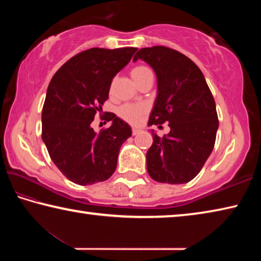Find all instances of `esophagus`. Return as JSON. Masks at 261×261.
<instances>
[{"mask_svg":"<svg viewBox=\"0 0 261 261\" xmlns=\"http://www.w3.org/2000/svg\"><path fill=\"white\" fill-rule=\"evenodd\" d=\"M138 134H140V129H137V127H134V129H132V135L136 136V135H138Z\"/></svg>","mask_w":261,"mask_h":261,"instance_id":"esophagus-1","label":"esophagus"}]
</instances>
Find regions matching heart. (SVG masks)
I'll list each match as a JSON object with an SVG mask.
<instances>
[{
    "label": "heart",
    "mask_w": 261,
    "mask_h": 261,
    "mask_svg": "<svg viewBox=\"0 0 261 261\" xmlns=\"http://www.w3.org/2000/svg\"><path fill=\"white\" fill-rule=\"evenodd\" d=\"M130 74L134 81L137 83V85H139L141 82H144L145 79L153 76L152 71L147 67L144 65H138L131 69ZM146 113V107L144 105H123L117 110L118 116L125 122L130 123V124H138L141 121V118Z\"/></svg>",
    "instance_id": "heart-1"
}]
</instances>
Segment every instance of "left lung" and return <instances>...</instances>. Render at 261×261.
<instances>
[{"label":"left lung","instance_id":"left-lung-1","mask_svg":"<svg viewBox=\"0 0 261 261\" xmlns=\"http://www.w3.org/2000/svg\"><path fill=\"white\" fill-rule=\"evenodd\" d=\"M144 60L158 78V96L149 125L168 123L170 132H154L146 153L147 171L160 183H188L199 174L214 148L219 127L215 101L193 61L171 48H141L134 61Z\"/></svg>","mask_w":261,"mask_h":261}]
</instances>
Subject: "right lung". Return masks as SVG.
Returning a JSON list of instances; mask_svg holds the SVG:
<instances>
[{"label": "right lung", "mask_w": 261, "mask_h": 261, "mask_svg": "<svg viewBox=\"0 0 261 261\" xmlns=\"http://www.w3.org/2000/svg\"><path fill=\"white\" fill-rule=\"evenodd\" d=\"M136 51L134 47L91 48L65 62L51 78L42 108L41 137L51 161L73 183L103 182L116 169L131 127L113 113L105 116L112 125L99 134L91 123L108 100L113 78Z\"/></svg>", "instance_id": "1"}]
</instances>
